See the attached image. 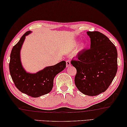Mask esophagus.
Segmentation results:
<instances>
[{"label":"esophagus","mask_w":127,"mask_h":127,"mask_svg":"<svg viewBox=\"0 0 127 127\" xmlns=\"http://www.w3.org/2000/svg\"><path fill=\"white\" fill-rule=\"evenodd\" d=\"M70 65H71V62H70V60H67V61H66V66H67V67H68Z\"/></svg>","instance_id":"1"}]
</instances>
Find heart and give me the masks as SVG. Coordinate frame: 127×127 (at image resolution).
<instances>
[{
    "instance_id": "b5f03b06",
    "label": "heart",
    "mask_w": 127,
    "mask_h": 127,
    "mask_svg": "<svg viewBox=\"0 0 127 127\" xmlns=\"http://www.w3.org/2000/svg\"><path fill=\"white\" fill-rule=\"evenodd\" d=\"M79 43V41H77V40H75L73 41V42L72 43V47H76L77 44H78ZM86 44L85 43H82L81 44L79 45L78 47H77V50L75 52V54H78L79 52H82V51H83L85 49V48H86Z\"/></svg>"
}]
</instances>
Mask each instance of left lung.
<instances>
[{
  "label": "left lung",
  "instance_id": "8db88e82",
  "mask_svg": "<svg viewBox=\"0 0 127 127\" xmlns=\"http://www.w3.org/2000/svg\"><path fill=\"white\" fill-rule=\"evenodd\" d=\"M87 33L91 39L90 49L79 53L71 63L77 70V88L92 96L105 92L112 82L118 71V52L104 34L98 31Z\"/></svg>",
  "mask_w": 127,
  "mask_h": 127
}]
</instances>
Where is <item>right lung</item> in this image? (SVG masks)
I'll return each instance as SVG.
<instances>
[{
    "label": "right lung",
    "mask_w": 127,
    "mask_h": 127,
    "mask_svg": "<svg viewBox=\"0 0 127 127\" xmlns=\"http://www.w3.org/2000/svg\"><path fill=\"white\" fill-rule=\"evenodd\" d=\"M28 31L22 36L11 51L9 64V72L16 88L22 93L33 97H38L51 91L55 76L65 69L66 63L62 61L56 65L48 66L36 73L27 72L23 67L20 50Z\"/></svg>",
    "instance_id": "1"
}]
</instances>
